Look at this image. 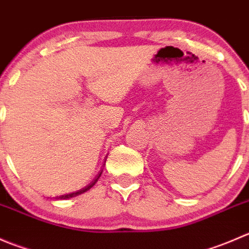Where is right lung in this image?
<instances>
[{"mask_svg":"<svg viewBox=\"0 0 249 249\" xmlns=\"http://www.w3.org/2000/svg\"><path fill=\"white\" fill-rule=\"evenodd\" d=\"M105 162H106V161H105ZM102 171H104V169H102L101 171L97 173V176L94 178V179H92V182H90L89 184L85 185V187L80 188L79 190H76V192H73V193H65V194H62V195H57V196L55 197V199H60V200H61V199H70V197H73V196H77V195H79V194H83V193H85V192H87V190H89L90 188L92 187V185H95V183L97 182V179H99L100 176H101Z\"/></svg>","mask_w":249,"mask_h":249,"instance_id":"add662e5","label":"right lung"}]
</instances>
